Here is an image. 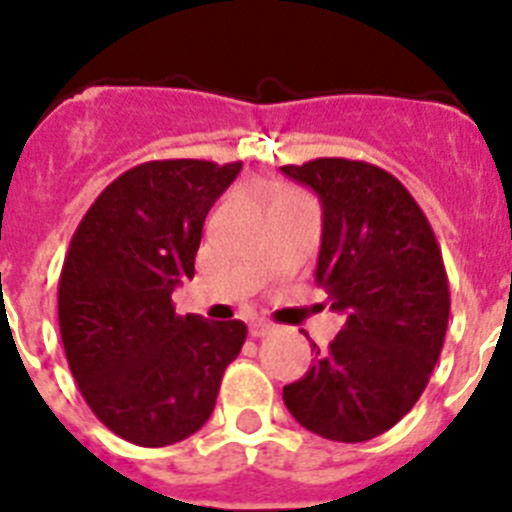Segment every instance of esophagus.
Listing matches in <instances>:
<instances>
[{
	"label": "esophagus",
	"mask_w": 512,
	"mask_h": 512,
	"mask_svg": "<svg viewBox=\"0 0 512 512\" xmlns=\"http://www.w3.org/2000/svg\"><path fill=\"white\" fill-rule=\"evenodd\" d=\"M273 329H275V326L270 324V321H262V319L252 321V324H250V334L255 336V339H260V336H267Z\"/></svg>",
	"instance_id": "34e87169"
}]
</instances>
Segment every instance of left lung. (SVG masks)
<instances>
[{"mask_svg":"<svg viewBox=\"0 0 512 512\" xmlns=\"http://www.w3.org/2000/svg\"><path fill=\"white\" fill-rule=\"evenodd\" d=\"M324 209L316 283L342 331L301 380L283 388L290 416L331 441L357 444L393 428L426 390L449 324L439 242L408 188L365 160L283 165Z\"/></svg>","mask_w":512,"mask_h":512,"instance_id":"left-lung-1","label":"left lung"}]
</instances>
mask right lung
I'll return each instance as SVG.
<instances>
[{"label": "right lung", "mask_w": 512, "mask_h": 512, "mask_svg": "<svg viewBox=\"0 0 512 512\" xmlns=\"http://www.w3.org/2000/svg\"><path fill=\"white\" fill-rule=\"evenodd\" d=\"M242 163L150 160L114 178L71 237L58 280V324L78 390L109 431L137 446L196 434L242 321L178 316L173 290L193 278L201 229Z\"/></svg>", "instance_id": "obj_1"}]
</instances>
